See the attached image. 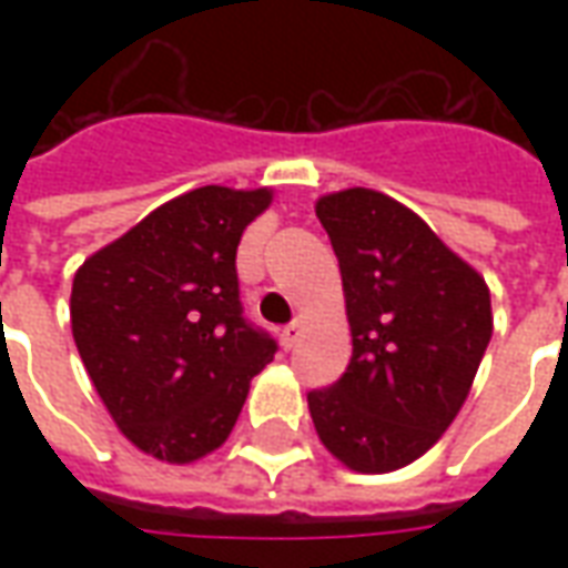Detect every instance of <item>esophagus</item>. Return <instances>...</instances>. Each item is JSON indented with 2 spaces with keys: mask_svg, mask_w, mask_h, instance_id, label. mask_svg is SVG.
<instances>
[{
  "mask_svg": "<svg viewBox=\"0 0 568 568\" xmlns=\"http://www.w3.org/2000/svg\"><path fill=\"white\" fill-rule=\"evenodd\" d=\"M297 337H301V328H297V322H292L280 332V344H283V349H292L297 344Z\"/></svg>",
  "mask_w": 568,
  "mask_h": 568,
  "instance_id": "34e87169",
  "label": "esophagus"
}]
</instances>
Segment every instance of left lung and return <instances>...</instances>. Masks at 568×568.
Segmentation results:
<instances>
[{
	"instance_id": "left-lung-1",
	"label": "left lung",
	"mask_w": 568,
	"mask_h": 568,
	"mask_svg": "<svg viewBox=\"0 0 568 568\" xmlns=\"http://www.w3.org/2000/svg\"><path fill=\"white\" fill-rule=\"evenodd\" d=\"M344 280L353 356L307 395L316 435L362 475L405 468L438 444L493 334L487 280L417 212L374 187L316 200Z\"/></svg>"
}]
</instances>
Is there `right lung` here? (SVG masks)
Instances as JSON below:
<instances>
[{
  "label": "right lung",
  "mask_w": 568,
  "mask_h": 568,
  "mask_svg": "<svg viewBox=\"0 0 568 568\" xmlns=\"http://www.w3.org/2000/svg\"><path fill=\"white\" fill-rule=\"evenodd\" d=\"M271 203L273 187H194L75 271L69 320L93 389L161 463L219 450L276 353L240 316L234 267L240 236Z\"/></svg>",
  "instance_id": "1"
}]
</instances>
